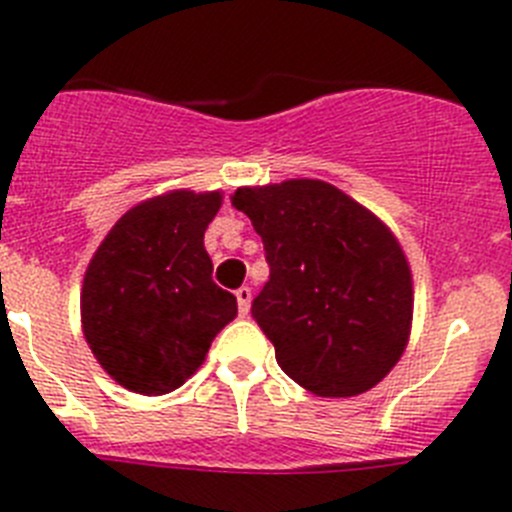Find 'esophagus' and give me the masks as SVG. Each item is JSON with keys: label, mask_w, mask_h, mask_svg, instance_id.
<instances>
[{"label": "esophagus", "mask_w": 512, "mask_h": 512, "mask_svg": "<svg viewBox=\"0 0 512 512\" xmlns=\"http://www.w3.org/2000/svg\"><path fill=\"white\" fill-rule=\"evenodd\" d=\"M235 297H238V312L246 318L248 310H251V297H253L251 287H241L238 292H235Z\"/></svg>", "instance_id": "obj_1"}]
</instances>
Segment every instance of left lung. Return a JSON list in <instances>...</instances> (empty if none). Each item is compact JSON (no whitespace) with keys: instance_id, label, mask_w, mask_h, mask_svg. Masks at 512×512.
Segmentation results:
<instances>
[{"instance_id":"8db88e82","label":"left lung","mask_w":512,"mask_h":512,"mask_svg":"<svg viewBox=\"0 0 512 512\" xmlns=\"http://www.w3.org/2000/svg\"><path fill=\"white\" fill-rule=\"evenodd\" d=\"M261 235L269 282L251 315L287 377L320 397H354L405 351L413 279L395 235L333 184L289 179L235 189Z\"/></svg>"}]
</instances>
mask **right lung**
Instances as JSON below:
<instances>
[{"label": "right lung", "instance_id": "right-lung-1", "mask_svg": "<svg viewBox=\"0 0 512 512\" xmlns=\"http://www.w3.org/2000/svg\"><path fill=\"white\" fill-rule=\"evenodd\" d=\"M220 192H171L133 207L89 261L81 325L115 382L166 395L192 377L238 302L212 282L205 230Z\"/></svg>", "mask_w": 512, "mask_h": 512}]
</instances>
